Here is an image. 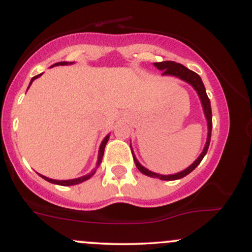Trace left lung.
I'll return each mask as SVG.
<instances>
[{"label":"left lung","mask_w":252,"mask_h":252,"mask_svg":"<svg viewBox=\"0 0 252 252\" xmlns=\"http://www.w3.org/2000/svg\"><path fill=\"white\" fill-rule=\"evenodd\" d=\"M154 66L156 68H158L160 71H163L162 76L178 77V78H180L181 80H184V82L189 83V85L193 86V89L195 90L199 98H200L202 109H204L205 117H206V121H207V128H209V132H207V140H206V144H205V147H204V150H202L200 156L196 158L194 162L190 164L189 167H187L185 170H182V172H179V173H176V174H170V175H161V174H158V173L150 172L149 169L144 168L142 164L138 162L137 158H135V155L132 154V158H134L136 167H137V169L140 170L141 173H143V174L148 175V176H150V178H158L160 180H167V181L178 180V179L184 178V176L189 174L192 170H194L195 167L201 162V160L204 158V156L206 155L207 149H209V146H210V141H211V131H212V110H211V103H210L209 97H207L206 90H205V86H204V84H202V80H201V78L199 77V74H196L195 72L189 70V68L185 67L184 65H181V63H175V62L154 63Z\"/></svg>","instance_id":"obj_1"}]
</instances>
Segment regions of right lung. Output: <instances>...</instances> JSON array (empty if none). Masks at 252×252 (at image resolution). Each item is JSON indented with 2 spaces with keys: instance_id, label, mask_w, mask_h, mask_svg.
I'll return each mask as SVG.
<instances>
[{
  "instance_id": "obj_1",
  "label": "right lung",
  "mask_w": 252,
  "mask_h": 252,
  "mask_svg": "<svg viewBox=\"0 0 252 252\" xmlns=\"http://www.w3.org/2000/svg\"><path fill=\"white\" fill-rule=\"evenodd\" d=\"M59 65H68V63H67V62H60V63H54V65H52V66H59ZM41 74H42V73H41ZM41 74H37V76H35V77L32 78V80H31V83H30V86H31V84L33 83V80H34V79H36L37 77L41 76ZM30 86H28V88H30ZM109 136H110V135L105 136V138H104V140L102 141V143H100V147H99V153H98V161H97V164H96V167H94V168L92 169V172H91V173H89L88 175H84V176H82V178L72 179V180H53V179L47 178V176H43V175H41V174H39V175L41 176L42 179H45L46 181L51 182V184L60 185V186H72V185H77V184H80V182H83V181L88 180V179L91 178V176L94 175V173H96V170H97L98 167H99V164L102 163V158H103V155H104V148H105V144H106V142H108Z\"/></svg>"
}]
</instances>
